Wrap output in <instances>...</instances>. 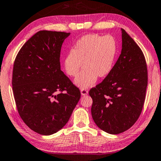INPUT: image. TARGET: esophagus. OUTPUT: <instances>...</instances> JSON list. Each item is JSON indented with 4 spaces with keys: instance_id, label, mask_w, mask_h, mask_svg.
Here are the masks:
<instances>
[{
    "instance_id": "obj_1",
    "label": "esophagus",
    "mask_w": 161,
    "mask_h": 161,
    "mask_svg": "<svg viewBox=\"0 0 161 161\" xmlns=\"http://www.w3.org/2000/svg\"><path fill=\"white\" fill-rule=\"evenodd\" d=\"M80 93H81V95H82V96H86V95H88V91H87V89L82 88L80 90Z\"/></svg>"
}]
</instances>
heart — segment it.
I'll return each instance as SVG.
<instances>
[{"instance_id": "heart-1", "label": "heart", "mask_w": 161, "mask_h": 161, "mask_svg": "<svg viewBox=\"0 0 161 161\" xmlns=\"http://www.w3.org/2000/svg\"><path fill=\"white\" fill-rule=\"evenodd\" d=\"M117 55V44L110 36L88 34L79 39L64 58V68L70 76H76L82 65L84 69L75 79L80 88H88L98 77L104 78L112 72Z\"/></svg>"}]
</instances>
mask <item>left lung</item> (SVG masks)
<instances>
[{
	"label": "left lung",
	"instance_id": "1",
	"mask_svg": "<svg viewBox=\"0 0 161 161\" xmlns=\"http://www.w3.org/2000/svg\"><path fill=\"white\" fill-rule=\"evenodd\" d=\"M122 30V52L112 72L89 91L91 115L96 125L117 135L132 127L139 118L145 99L147 69L140 47Z\"/></svg>",
	"mask_w": 161,
	"mask_h": 161
}]
</instances>
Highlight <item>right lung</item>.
Here are the masks:
<instances>
[{
    "label": "right lung",
    "mask_w": 161,
    "mask_h": 161,
    "mask_svg": "<svg viewBox=\"0 0 161 161\" xmlns=\"http://www.w3.org/2000/svg\"><path fill=\"white\" fill-rule=\"evenodd\" d=\"M70 33L39 31L17 54L12 76L15 102L34 132L50 135L68 122L80 91L60 70L62 44Z\"/></svg>",
    "instance_id": "right-lung-1"
}]
</instances>
